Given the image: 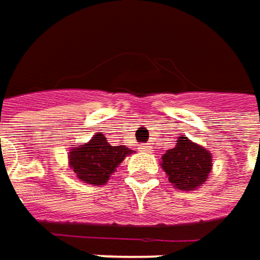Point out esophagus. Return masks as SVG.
<instances>
[{
  "label": "esophagus",
  "mask_w": 260,
  "mask_h": 260,
  "mask_svg": "<svg viewBox=\"0 0 260 260\" xmlns=\"http://www.w3.org/2000/svg\"><path fill=\"white\" fill-rule=\"evenodd\" d=\"M151 148H153L151 144H143L141 147H140V150H141V151H145V153H150V151H151Z\"/></svg>",
  "instance_id": "1"
}]
</instances>
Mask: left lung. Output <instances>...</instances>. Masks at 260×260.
Listing matches in <instances>:
<instances>
[{
	"label": "left lung",
	"mask_w": 260,
	"mask_h": 260,
	"mask_svg": "<svg viewBox=\"0 0 260 260\" xmlns=\"http://www.w3.org/2000/svg\"><path fill=\"white\" fill-rule=\"evenodd\" d=\"M212 153L196 144L185 135H179L175 147L161 156L160 166L174 188L192 191L205 184L213 168Z\"/></svg>",
	"instance_id": "8db88e82"
}]
</instances>
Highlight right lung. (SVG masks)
<instances>
[{"label": "right lung", "instance_id": "obj_1", "mask_svg": "<svg viewBox=\"0 0 260 260\" xmlns=\"http://www.w3.org/2000/svg\"><path fill=\"white\" fill-rule=\"evenodd\" d=\"M134 151L125 145H110L97 132L88 143H81L69 151V166L76 178L85 184L104 185L119 165Z\"/></svg>", "mask_w": 260, "mask_h": 260}]
</instances>
